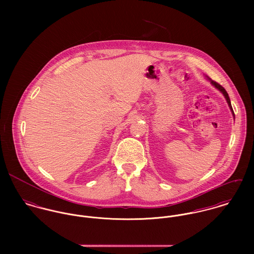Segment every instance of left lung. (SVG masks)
I'll use <instances>...</instances> for the list:
<instances>
[{"label": "left lung", "instance_id": "obj_1", "mask_svg": "<svg viewBox=\"0 0 254 254\" xmlns=\"http://www.w3.org/2000/svg\"><path fill=\"white\" fill-rule=\"evenodd\" d=\"M209 81H210V83L218 89L223 95H224V97H225V99H226V101H227V103H228V105H229V108L231 109V111H232V113H233V115L235 116V114H234V110H233V108H232V105H231V101H230V98H229V95H228V93L226 92V90L220 85V84H218L217 82H215V81H213V80H211V79H209Z\"/></svg>", "mask_w": 254, "mask_h": 254}]
</instances>
